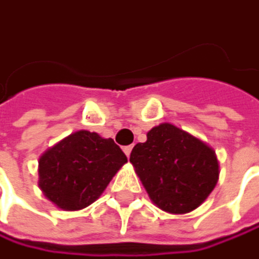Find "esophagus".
<instances>
[{
  "instance_id": "34e87169",
  "label": "esophagus",
  "mask_w": 259,
  "mask_h": 259,
  "mask_svg": "<svg viewBox=\"0 0 259 259\" xmlns=\"http://www.w3.org/2000/svg\"><path fill=\"white\" fill-rule=\"evenodd\" d=\"M132 149H134V147H132V146H125V147H124V149H122V150H124V153H125V156H127V158H128V156H131V153H132Z\"/></svg>"
}]
</instances>
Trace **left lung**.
I'll list each match as a JSON object with an SVG mask.
<instances>
[{
    "mask_svg": "<svg viewBox=\"0 0 259 259\" xmlns=\"http://www.w3.org/2000/svg\"><path fill=\"white\" fill-rule=\"evenodd\" d=\"M131 162L150 200L168 214H188L199 208L219 182L215 150L184 128L162 122L138 143Z\"/></svg>",
    "mask_w": 259,
    "mask_h": 259,
    "instance_id": "8db88e82",
    "label": "left lung"
}]
</instances>
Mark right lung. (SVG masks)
Wrapping results in <instances>:
<instances>
[{"label": "right lung", "mask_w": 259, "mask_h": 259, "mask_svg": "<svg viewBox=\"0 0 259 259\" xmlns=\"http://www.w3.org/2000/svg\"><path fill=\"white\" fill-rule=\"evenodd\" d=\"M127 162L112 138L77 131L39 158V188L62 211H80L94 203Z\"/></svg>", "instance_id": "right-lung-1"}]
</instances>
